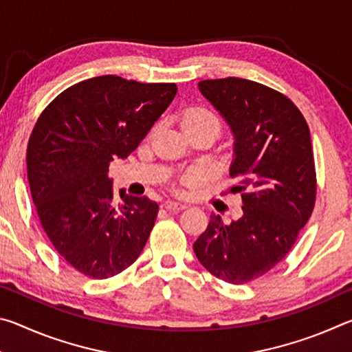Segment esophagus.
Segmentation results:
<instances>
[{"instance_id":"1","label":"esophagus","mask_w":352,"mask_h":352,"mask_svg":"<svg viewBox=\"0 0 352 352\" xmlns=\"http://www.w3.org/2000/svg\"><path fill=\"white\" fill-rule=\"evenodd\" d=\"M163 206L169 211H182V210H184V208H186V205L180 204V201H175V200H166Z\"/></svg>"}]
</instances>
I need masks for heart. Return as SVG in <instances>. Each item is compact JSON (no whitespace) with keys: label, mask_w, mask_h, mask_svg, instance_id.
Returning a JSON list of instances; mask_svg holds the SVG:
<instances>
[{"label":"heart","mask_w":352,"mask_h":352,"mask_svg":"<svg viewBox=\"0 0 352 352\" xmlns=\"http://www.w3.org/2000/svg\"><path fill=\"white\" fill-rule=\"evenodd\" d=\"M182 126L184 130L194 127H206L211 129L216 135L222 129L219 116L212 110L205 109V107H192V109H188L184 111L182 116ZM204 177L205 174L201 169H189L180 177V184L184 188L194 189L204 182Z\"/></svg>","instance_id":"obj_1"}]
</instances>
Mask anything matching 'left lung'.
Returning <instances> with one entry per match:
<instances>
[{"mask_svg":"<svg viewBox=\"0 0 352 352\" xmlns=\"http://www.w3.org/2000/svg\"><path fill=\"white\" fill-rule=\"evenodd\" d=\"M234 135L230 177L239 180L242 216L211 214L194 242L200 264L225 283L243 284L272 270L294 247L317 194L311 132L292 100L262 83L226 77L199 82Z\"/></svg>","mask_w":352,"mask_h":352,"instance_id":"left-lung-1","label":"left lung"}]
</instances>
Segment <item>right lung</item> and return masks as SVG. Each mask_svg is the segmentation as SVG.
I'll return each mask as SVG.
<instances>
[{
  "mask_svg": "<svg viewBox=\"0 0 352 352\" xmlns=\"http://www.w3.org/2000/svg\"><path fill=\"white\" fill-rule=\"evenodd\" d=\"M177 94L175 83L99 76L67 88L41 111L28 142V180L40 223L58 254L105 279L138 259L158 204L119 190L109 166L127 158Z\"/></svg>",
  "mask_w": 352,
  "mask_h": 352,
  "instance_id": "1",
  "label": "right lung"
}]
</instances>
